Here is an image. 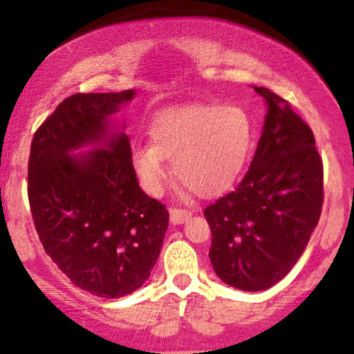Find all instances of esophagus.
<instances>
[{"label": "esophagus", "mask_w": 354, "mask_h": 354, "mask_svg": "<svg viewBox=\"0 0 354 354\" xmlns=\"http://www.w3.org/2000/svg\"><path fill=\"white\" fill-rule=\"evenodd\" d=\"M191 216V211L181 209V208H171L169 211V218H171L173 225H181L183 221H186Z\"/></svg>", "instance_id": "1"}]
</instances>
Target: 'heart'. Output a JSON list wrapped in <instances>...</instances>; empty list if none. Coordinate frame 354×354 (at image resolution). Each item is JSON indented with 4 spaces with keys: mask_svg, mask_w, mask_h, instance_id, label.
I'll return each instance as SVG.
<instances>
[{
    "mask_svg": "<svg viewBox=\"0 0 354 354\" xmlns=\"http://www.w3.org/2000/svg\"><path fill=\"white\" fill-rule=\"evenodd\" d=\"M151 143L133 149V166L148 191L158 193L176 176L201 196L234 185L254 146V121L234 104H189L158 113L149 126Z\"/></svg>",
    "mask_w": 354,
    "mask_h": 354,
    "instance_id": "1",
    "label": "heart"
}]
</instances>
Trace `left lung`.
<instances>
[{
    "label": "left lung",
    "instance_id": "left-lung-1",
    "mask_svg": "<svg viewBox=\"0 0 354 354\" xmlns=\"http://www.w3.org/2000/svg\"><path fill=\"white\" fill-rule=\"evenodd\" d=\"M268 113L250 169L206 206L209 259L230 286L263 291L291 271L323 208V163L311 128L281 96L253 88Z\"/></svg>",
    "mask_w": 354,
    "mask_h": 354
}]
</instances>
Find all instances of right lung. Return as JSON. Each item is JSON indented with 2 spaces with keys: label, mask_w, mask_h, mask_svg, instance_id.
I'll return each mask as SVG.
<instances>
[{
  "label": "right lung",
  "mask_w": 354,
  "mask_h": 354,
  "mask_svg": "<svg viewBox=\"0 0 354 354\" xmlns=\"http://www.w3.org/2000/svg\"><path fill=\"white\" fill-rule=\"evenodd\" d=\"M135 96L78 93L36 129L28 198L39 241L70 281L100 298L131 295L149 278L168 230L165 205L140 188L124 133L109 118ZM101 142L86 157L71 151Z\"/></svg>",
  "instance_id": "right-lung-1"
}]
</instances>
